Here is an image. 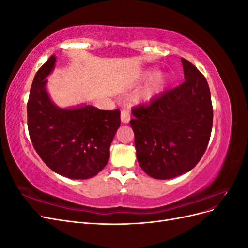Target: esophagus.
<instances>
[{"mask_svg": "<svg viewBox=\"0 0 248 248\" xmlns=\"http://www.w3.org/2000/svg\"><path fill=\"white\" fill-rule=\"evenodd\" d=\"M121 121L123 123H128L130 121V112L128 109H122L121 110Z\"/></svg>", "mask_w": 248, "mask_h": 248, "instance_id": "34e87169", "label": "esophagus"}]
</instances>
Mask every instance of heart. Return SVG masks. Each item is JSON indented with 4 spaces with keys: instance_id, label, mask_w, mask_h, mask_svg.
Wrapping results in <instances>:
<instances>
[{
    "instance_id": "b5f03b06",
    "label": "heart",
    "mask_w": 248,
    "mask_h": 248,
    "mask_svg": "<svg viewBox=\"0 0 248 248\" xmlns=\"http://www.w3.org/2000/svg\"><path fill=\"white\" fill-rule=\"evenodd\" d=\"M153 69H148L141 73L140 78L142 79H146L152 77L153 74ZM167 82V76L162 72H158L154 74L152 78L150 79L148 86L146 87L144 93H142V96H144L145 99H150L152 98V96H154L157 92L160 91V90L163 88V86L166 85Z\"/></svg>"
}]
</instances>
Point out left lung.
Here are the masks:
<instances>
[{"instance_id":"obj_1","label":"left lung","mask_w":248,"mask_h":248,"mask_svg":"<svg viewBox=\"0 0 248 248\" xmlns=\"http://www.w3.org/2000/svg\"><path fill=\"white\" fill-rule=\"evenodd\" d=\"M181 85L131 110L137 158L154 179H171L193 169L211 136L213 108L207 79L189 61L181 58Z\"/></svg>"}]
</instances>
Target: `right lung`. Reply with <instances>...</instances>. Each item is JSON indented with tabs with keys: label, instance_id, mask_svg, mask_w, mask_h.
I'll use <instances>...</instances> for the list:
<instances>
[{
	"label": "right lung",
	"instance_id": "1",
	"mask_svg": "<svg viewBox=\"0 0 248 248\" xmlns=\"http://www.w3.org/2000/svg\"><path fill=\"white\" fill-rule=\"evenodd\" d=\"M55 63L56 56H51L34 78L27 104L30 138L40 158L57 174L92 178L108 164L110 144L121 124L120 110L58 108L47 94L46 79Z\"/></svg>",
	"mask_w": 248,
	"mask_h": 248
}]
</instances>
